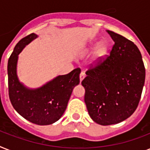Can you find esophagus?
Wrapping results in <instances>:
<instances>
[{
  "mask_svg": "<svg viewBox=\"0 0 150 150\" xmlns=\"http://www.w3.org/2000/svg\"><path fill=\"white\" fill-rule=\"evenodd\" d=\"M85 76H86V75H85V73L84 72H81V74H80V75H79V79H80V82H82V80L84 79H85Z\"/></svg>",
  "mask_w": 150,
  "mask_h": 150,
  "instance_id": "34e87169",
  "label": "esophagus"
}]
</instances>
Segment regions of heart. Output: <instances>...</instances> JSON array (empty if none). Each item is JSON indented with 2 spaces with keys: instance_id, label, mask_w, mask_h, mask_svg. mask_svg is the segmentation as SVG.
I'll list each match as a JSON object with an SVG mask.
<instances>
[{
  "instance_id": "1",
  "label": "heart",
  "mask_w": 150,
  "mask_h": 150,
  "mask_svg": "<svg viewBox=\"0 0 150 150\" xmlns=\"http://www.w3.org/2000/svg\"><path fill=\"white\" fill-rule=\"evenodd\" d=\"M93 51L95 52H94L93 57L92 60V64H97L103 61L105 57H107V53H108V47L104 43H99L98 41L96 40L89 41V43H87L86 46H84L79 50V56L80 57H84L86 56H88Z\"/></svg>"
}]
</instances>
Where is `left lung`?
Wrapping results in <instances>:
<instances>
[{
  "mask_svg": "<svg viewBox=\"0 0 150 150\" xmlns=\"http://www.w3.org/2000/svg\"><path fill=\"white\" fill-rule=\"evenodd\" d=\"M106 31L114 42L110 54L96 68L87 71L82 82L89 116L101 125L118 124L135 112L146 77L137 46L119 34Z\"/></svg>",
  "mask_w": 150,
  "mask_h": 150,
  "instance_id": "1",
  "label": "left lung"
}]
</instances>
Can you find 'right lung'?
<instances>
[{
  "label": "right lung",
  "instance_id": "1",
  "mask_svg": "<svg viewBox=\"0 0 150 150\" xmlns=\"http://www.w3.org/2000/svg\"><path fill=\"white\" fill-rule=\"evenodd\" d=\"M37 37L30 34L14 48L8 63V91L13 107L21 116L36 125H48L58 121L65 111L74 87L79 84L81 70L75 68L67 75H57L38 88L25 86L17 74L18 55Z\"/></svg>",
  "mask_w": 150,
  "mask_h": 150
}]
</instances>
